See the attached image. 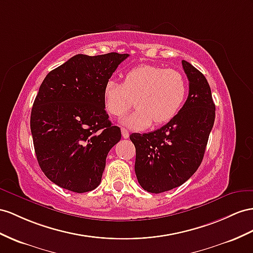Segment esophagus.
Returning a JSON list of instances; mask_svg holds the SVG:
<instances>
[{"label":"esophagus","mask_w":253,"mask_h":253,"mask_svg":"<svg viewBox=\"0 0 253 253\" xmlns=\"http://www.w3.org/2000/svg\"><path fill=\"white\" fill-rule=\"evenodd\" d=\"M121 131H122V135H123V138H124V139H128V138H129V131L127 130L126 128L122 127V128H121Z\"/></svg>","instance_id":"obj_1"}]
</instances>
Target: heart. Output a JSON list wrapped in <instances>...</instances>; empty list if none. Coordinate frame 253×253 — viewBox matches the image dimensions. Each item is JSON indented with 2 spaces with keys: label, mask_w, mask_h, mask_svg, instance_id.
<instances>
[{
  "label": "heart",
  "mask_w": 253,
  "mask_h": 253,
  "mask_svg": "<svg viewBox=\"0 0 253 253\" xmlns=\"http://www.w3.org/2000/svg\"><path fill=\"white\" fill-rule=\"evenodd\" d=\"M187 95V83L178 71L139 65L128 70L123 83L108 80L102 89V103L108 114L124 115L132 107L137 109L125 116L123 123L133 129L171 121L182 108Z\"/></svg>",
  "instance_id": "b5f03b06"
}]
</instances>
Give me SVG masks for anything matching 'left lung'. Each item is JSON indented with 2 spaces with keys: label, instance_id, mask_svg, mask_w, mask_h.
<instances>
[{
  "label": "left lung",
  "instance_id": "8db88e82",
  "mask_svg": "<svg viewBox=\"0 0 253 253\" xmlns=\"http://www.w3.org/2000/svg\"><path fill=\"white\" fill-rule=\"evenodd\" d=\"M189 94L182 109L157 130L130 134L134 171L144 190L160 193L183 185L198 170L215 122V103L204 75L186 61Z\"/></svg>",
  "mask_w": 253,
  "mask_h": 253
}]
</instances>
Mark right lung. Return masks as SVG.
Returning <instances> with one entry per match:
<instances>
[{
	"mask_svg": "<svg viewBox=\"0 0 253 253\" xmlns=\"http://www.w3.org/2000/svg\"><path fill=\"white\" fill-rule=\"evenodd\" d=\"M129 54H77L44 78L31 112L38 165L51 182L82 193L101 182L109 151L121 140L102 89Z\"/></svg>",
	"mask_w": 253,
	"mask_h": 253,
	"instance_id": "obj_1",
	"label": "right lung"
}]
</instances>
